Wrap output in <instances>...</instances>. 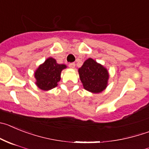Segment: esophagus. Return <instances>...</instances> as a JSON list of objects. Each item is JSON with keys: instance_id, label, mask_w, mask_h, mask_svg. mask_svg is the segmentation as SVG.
Masks as SVG:
<instances>
[{"instance_id": "1", "label": "esophagus", "mask_w": 149, "mask_h": 149, "mask_svg": "<svg viewBox=\"0 0 149 149\" xmlns=\"http://www.w3.org/2000/svg\"><path fill=\"white\" fill-rule=\"evenodd\" d=\"M69 66L70 68H72V69H74V68L75 67V63H70L69 64Z\"/></svg>"}]
</instances>
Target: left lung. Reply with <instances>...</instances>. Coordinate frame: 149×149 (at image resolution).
<instances>
[{
    "instance_id": "obj_1",
    "label": "left lung",
    "mask_w": 149,
    "mask_h": 149,
    "mask_svg": "<svg viewBox=\"0 0 149 149\" xmlns=\"http://www.w3.org/2000/svg\"><path fill=\"white\" fill-rule=\"evenodd\" d=\"M80 78L86 90L99 93L107 86L109 73L102 65L88 58L78 70Z\"/></svg>"
}]
</instances>
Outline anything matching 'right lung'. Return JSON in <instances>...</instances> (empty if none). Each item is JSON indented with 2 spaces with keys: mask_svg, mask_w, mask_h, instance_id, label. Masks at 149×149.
I'll return each instance as SVG.
<instances>
[{
  "mask_svg": "<svg viewBox=\"0 0 149 149\" xmlns=\"http://www.w3.org/2000/svg\"><path fill=\"white\" fill-rule=\"evenodd\" d=\"M65 68V65L57 63L54 58H48L35 72L36 85L45 91L54 88L61 80V71Z\"/></svg>",
  "mask_w": 149,
  "mask_h": 149,
  "instance_id": "obj_1",
  "label": "right lung"
}]
</instances>
